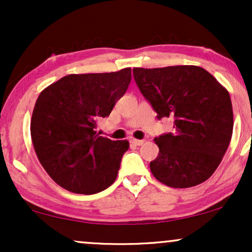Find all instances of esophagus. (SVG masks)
<instances>
[{"label": "esophagus", "instance_id": "34e87169", "mask_svg": "<svg viewBox=\"0 0 252 252\" xmlns=\"http://www.w3.org/2000/svg\"><path fill=\"white\" fill-rule=\"evenodd\" d=\"M130 143H132L134 146H142L144 143V140H136V138H131V140H130Z\"/></svg>", "mask_w": 252, "mask_h": 252}]
</instances>
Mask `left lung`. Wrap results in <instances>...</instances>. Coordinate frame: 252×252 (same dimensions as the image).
<instances>
[{
    "mask_svg": "<svg viewBox=\"0 0 252 252\" xmlns=\"http://www.w3.org/2000/svg\"><path fill=\"white\" fill-rule=\"evenodd\" d=\"M135 82L158 117L174 118V134L154 138L158 155L150 162L156 180L173 189L206 181L226 153L233 130L228 91L194 65L135 67Z\"/></svg>",
    "mask_w": 252,
    "mask_h": 252,
    "instance_id": "obj_1",
    "label": "left lung"
}]
</instances>
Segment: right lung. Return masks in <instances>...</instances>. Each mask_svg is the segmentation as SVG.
I'll list each match as a JSON object with an SVG mask.
<instances>
[{
  "instance_id": "1",
  "label": "right lung",
  "mask_w": 252,
  "mask_h": 252,
  "mask_svg": "<svg viewBox=\"0 0 252 252\" xmlns=\"http://www.w3.org/2000/svg\"><path fill=\"white\" fill-rule=\"evenodd\" d=\"M131 68L110 73L68 74L43 89L31 120L40 163L63 189L77 194L102 192L116 180L126 140L97 134V121L109 116L126 94Z\"/></svg>"
}]
</instances>
